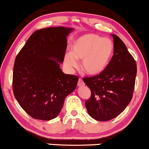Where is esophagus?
I'll list each match as a JSON object with an SVG mask.
<instances>
[{"label": "esophagus", "mask_w": 149, "mask_h": 149, "mask_svg": "<svg viewBox=\"0 0 149 149\" xmlns=\"http://www.w3.org/2000/svg\"><path fill=\"white\" fill-rule=\"evenodd\" d=\"M85 85V83H84V82L82 81V80L81 78H79V80H78V87H82V86Z\"/></svg>", "instance_id": "1"}]
</instances>
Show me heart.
I'll use <instances>...</instances> for the list:
<instances>
[{
  "instance_id": "1",
  "label": "heart",
  "mask_w": 149,
  "mask_h": 149,
  "mask_svg": "<svg viewBox=\"0 0 149 149\" xmlns=\"http://www.w3.org/2000/svg\"><path fill=\"white\" fill-rule=\"evenodd\" d=\"M114 53V44L109 38L96 34H87L73 42L71 52L64 55V63L69 68H76L82 60L81 69L89 76L101 73L110 64Z\"/></svg>"
}]
</instances>
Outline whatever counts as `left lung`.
<instances>
[{
	"mask_svg": "<svg viewBox=\"0 0 149 149\" xmlns=\"http://www.w3.org/2000/svg\"><path fill=\"white\" fill-rule=\"evenodd\" d=\"M114 41V55L101 73L83 79L92 92L85 103L91 117L100 121L115 118L126 109L132 98L137 65L125 44L118 36L111 34Z\"/></svg>",
	"mask_w": 149,
	"mask_h": 149,
	"instance_id": "obj_1",
	"label": "left lung"
}]
</instances>
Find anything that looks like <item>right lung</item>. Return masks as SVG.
Returning <instances> with one entry per match:
<instances>
[{
	"instance_id": "1",
	"label": "right lung",
	"mask_w": 149,
	"mask_h": 149,
	"mask_svg": "<svg viewBox=\"0 0 149 149\" xmlns=\"http://www.w3.org/2000/svg\"><path fill=\"white\" fill-rule=\"evenodd\" d=\"M72 28L37 30L15 59L13 92L26 112L36 119L49 121L60 114L65 98L75 90L78 76L60 69Z\"/></svg>"
}]
</instances>
